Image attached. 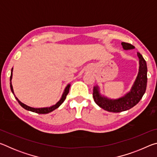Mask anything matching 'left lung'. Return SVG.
<instances>
[{"label":"left lung","mask_w":157,"mask_h":157,"mask_svg":"<svg viewBox=\"0 0 157 157\" xmlns=\"http://www.w3.org/2000/svg\"><path fill=\"white\" fill-rule=\"evenodd\" d=\"M122 46L124 50L134 49V46L132 44L122 42ZM139 58V71L136 81L134 82L132 88L128 94L119 99L111 100L107 98L102 97L100 94L98 86H94L93 97L95 102L103 109L109 112L118 113L129 110L139 103L144 95L147 87V63L145 60L139 52H137Z\"/></svg>","instance_id":"8db88e82"}]
</instances>
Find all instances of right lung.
Instances as JSON below:
<instances>
[{
    "instance_id": "right-lung-1",
    "label": "right lung",
    "mask_w": 157,
    "mask_h": 157,
    "mask_svg": "<svg viewBox=\"0 0 157 157\" xmlns=\"http://www.w3.org/2000/svg\"><path fill=\"white\" fill-rule=\"evenodd\" d=\"M12 71H13V68H12V73H11V76H10V88H11V91H12L13 94H14V91H13V88H12ZM71 85L70 84H68L67 86L66 87V89L64 90V92H63V94L62 95V98H61L60 100L58 102L57 104H55V105L52 106V107H44V108H33V107H29V106L26 105L25 104H23L21 102V101L18 100V98L17 97L16 98V99L17 100L18 102L19 103V105L22 107L23 108H24L26 110H28V111H33V112H35L36 113H40V114H45V113H48L50 112H51V111H54L55 109H56L58 107H59V106L62 104L63 102V101L65 100L66 98V95H68V92H69V88H70Z\"/></svg>"
}]
</instances>
